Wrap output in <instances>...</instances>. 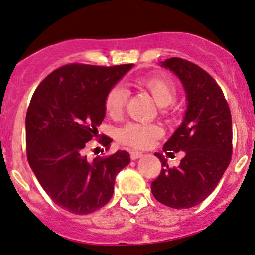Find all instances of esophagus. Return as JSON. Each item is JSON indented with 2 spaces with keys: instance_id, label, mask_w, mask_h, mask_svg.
<instances>
[{
  "instance_id": "1",
  "label": "esophagus",
  "mask_w": 255,
  "mask_h": 255,
  "mask_svg": "<svg viewBox=\"0 0 255 255\" xmlns=\"http://www.w3.org/2000/svg\"><path fill=\"white\" fill-rule=\"evenodd\" d=\"M142 155H143V154L141 153V151H136V150H131L130 151V158H131V160L139 159Z\"/></svg>"
}]
</instances>
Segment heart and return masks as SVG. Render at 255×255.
Returning a JSON list of instances; mask_svg holds the SVG:
<instances>
[{
  "instance_id": "heart-1",
  "label": "heart",
  "mask_w": 255,
  "mask_h": 255,
  "mask_svg": "<svg viewBox=\"0 0 255 255\" xmlns=\"http://www.w3.org/2000/svg\"><path fill=\"white\" fill-rule=\"evenodd\" d=\"M138 85L147 89L160 106L172 104L177 96L176 83L166 76H151L139 78ZM128 99V91L122 84H116L108 90L105 99V107L112 118L122 116ZM162 131L158 125H145L138 123H128L118 132V138L123 144L132 148H147L154 139L161 136Z\"/></svg>"
}]
</instances>
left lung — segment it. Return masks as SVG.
I'll return each instance as SVG.
<instances>
[{
    "label": "left lung",
    "mask_w": 255,
    "mask_h": 255,
    "mask_svg": "<svg viewBox=\"0 0 255 255\" xmlns=\"http://www.w3.org/2000/svg\"><path fill=\"white\" fill-rule=\"evenodd\" d=\"M181 79L188 107L184 119L164 144V151H184L177 167H168L160 153L161 172L151 182L159 202L172 208L201 204L217 187L233 154V123L229 105L217 82L201 67L181 58L162 65Z\"/></svg>",
    "instance_id": "8db88e82"
}]
</instances>
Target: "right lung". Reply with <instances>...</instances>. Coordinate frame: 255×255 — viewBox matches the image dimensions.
Masks as SVG:
<instances>
[{
    "label": "right lung",
    "mask_w": 255,
    "mask_h": 255,
    "mask_svg": "<svg viewBox=\"0 0 255 255\" xmlns=\"http://www.w3.org/2000/svg\"><path fill=\"white\" fill-rule=\"evenodd\" d=\"M132 64L105 67L68 64L45 77L28 105L27 160L39 184L60 207L74 214L100 210L113 195L116 177L130 162L128 151L85 155L105 118L108 90ZM108 149L112 139H99Z\"/></svg>",
    "instance_id": "add662e5"
}]
</instances>
